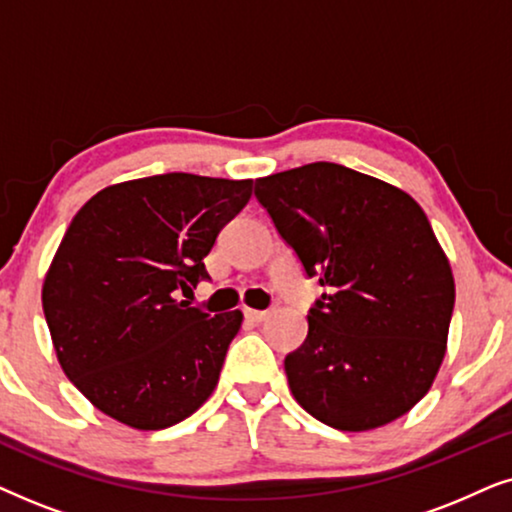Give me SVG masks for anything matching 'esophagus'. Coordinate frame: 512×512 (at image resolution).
<instances>
[{"label":"esophagus","mask_w":512,"mask_h":512,"mask_svg":"<svg viewBox=\"0 0 512 512\" xmlns=\"http://www.w3.org/2000/svg\"><path fill=\"white\" fill-rule=\"evenodd\" d=\"M270 312L265 310H249V307H244V317H247L249 321H254V324H261V321L268 319Z\"/></svg>","instance_id":"esophagus-1"}]
</instances>
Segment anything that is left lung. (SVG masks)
Listing matches in <instances>:
<instances>
[{"label": "left lung", "instance_id": "8db88e82", "mask_svg": "<svg viewBox=\"0 0 512 512\" xmlns=\"http://www.w3.org/2000/svg\"><path fill=\"white\" fill-rule=\"evenodd\" d=\"M256 200L328 293L286 354L293 398L333 429L368 431L424 398L445 356L454 279L424 209L345 165L256 179Z\"/></svg>", "mask_w": 512, "mask_h": 512}]
</instances>
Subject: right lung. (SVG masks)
<instances>
[{
	"mask_svg": "<svg viewBox=\"0 0 512 512\" xmlns=\"http://www.w3.org/2000/svg\"><path fill=\"white\" fill-rule=\"evenodd\" d=\"M254 181L170 172L93 195L69 223L41 303L58 361L104 415L142 431L191 417L212 394L242 312L177 300Z\"/></svg>",
	"mask_w": 512,
	"mask_h": 512,
	"instance_id": "right-lung-1",
	"label": "right lung"
}]
</instances>
